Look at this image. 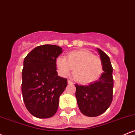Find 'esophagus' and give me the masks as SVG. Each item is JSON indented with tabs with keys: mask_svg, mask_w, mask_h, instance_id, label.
Returning a JSON list of instances; mask_svg holds the SVG:
<instances>
[{
	"mask_svg": "<svg viewBox=\"0 0 135 135\" xmlns=\"http://www.w3.org/2000/svg\"><path fill=\"white\" fill-rule=\"evenodd\" d=\"M68 84H74V83H73L71 80H68Z\"/></svg>",
	"mask_w": 135,
	"mask_h": 135,
	"instance_id": "esophagus-1",
	"label": "esophagus"
}]
</instances>
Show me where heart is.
<instances>
[{
    "mask_svg": "<svg viewBox=\"0 0 135 135\" xmlns=\"http://www.w3.org/2000/svg\"><path fill=\"white\" fill-rule=\"evenodd\" d=\"M60 75L67 77L74 69V76L79 83L88 84L95 82L103 73V63L100 57L86 49L73 51L56 60Z\"/></svg>",
    "mask_w": 135,
    "mask_h": 135,
    "instance_id": "heart-1",
    "label": "heart"
}]
</instances>
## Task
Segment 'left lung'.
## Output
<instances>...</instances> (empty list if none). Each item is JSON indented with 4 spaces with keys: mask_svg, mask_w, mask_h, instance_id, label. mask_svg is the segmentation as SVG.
Listing matches in <instances>:
<instances>
[{
    "mask_svg": "<svg viewBox=\"0 0 135 135\" xmlns=\"http://www.w3.org/2000/svg\"><path fill=\"white\" fill-rule=\"evenodd\" d=\"M103 63V70L98 80L88 86L75 84V97L79 110L84 115L96 117L104 113L112 101L113 69L109 57L97 48Z\"/></svg>",
    "mask_w": 135,
    "mask_h": 135,
    "instance_id": "8db88e82",
    "label": "left lung"
}]
</instances>
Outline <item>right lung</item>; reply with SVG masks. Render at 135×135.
<instances>
[{"label": "right lung", "mask_w": 135, "mask_h": 135, "mask_svg": "<svg viewBox=\"0 0 135 135\" xmlns=\"http://www.w3.org/2000/svg\"><path fill=\"white\" fill-rule=\"evenodd\" d=\"M63 52L58 46L45 44L35 47L23 61V99L32 115L51 117L56 112L59 98L67 86V79L58 76L56 60Z\"/></svg>", "instance_id": "1"}]
</instances>
